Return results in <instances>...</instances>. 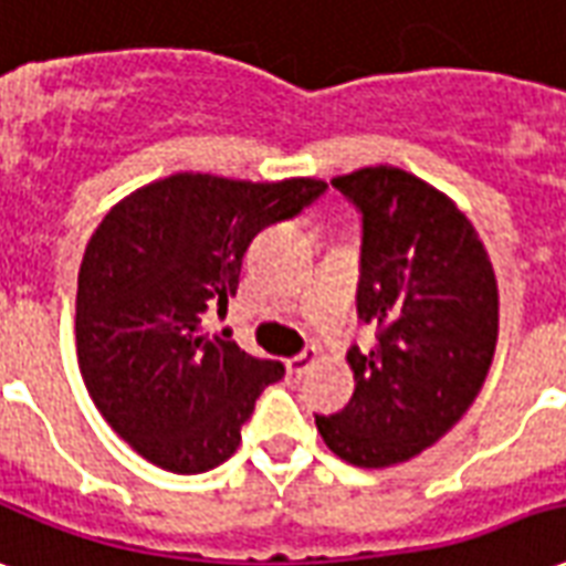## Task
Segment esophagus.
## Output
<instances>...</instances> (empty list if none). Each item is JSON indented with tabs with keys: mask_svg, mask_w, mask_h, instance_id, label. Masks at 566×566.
<instances>
[{
	"mask_svg": "<svg viewBox=\"0 0 566 566\" xmlns=\"http://www.w3.org/2000/svg\"><path fill=\"white\" fill-rule=\"evenodd\" d=\"M315 359H317V347H305L303 354H296V357L287 359V375H291V378H303Z\"/></svg>",
	"mask_w": 566,
	"mask_h": 566,
	"instance_id": "34e87169",
	"label": "esophagus"
}]
</instances>
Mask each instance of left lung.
<instances>
[{"label": "left lung", "instance_id": "left-lung-1", "mask_svg": "<svg viewBox=\"0 0 566 566\" xmlns=\"http://www.w3.org/2000/svg\"><path fill=\"white\" fill-rule=\"evenodd\" d=\"M333 186L363 216L357 315L375 326V347L347 350L354 396L315 422L338 459L389 468L450 432L483 387L495 270L462 209L413 174L363 167Z\"/></svg>", "mask_w": 566, "mask_h": 566}]
</instances>
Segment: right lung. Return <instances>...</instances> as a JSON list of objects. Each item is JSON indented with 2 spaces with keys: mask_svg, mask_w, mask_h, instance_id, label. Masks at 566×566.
<instances>
[{
  "mask_svg": "<svg viewBox=\"0 0 566 566\" xmlns=\"http://www.w3.org/2000/svg\"><path fill=\"white\" fill-rule=\"evenodd\" d=\"M326 191L321 179L174 174L119 200L77 275V363L95 408L146 462L203 474L228 462L279 359L203 333L228 312L251 240Z\"/></svg>",
  "mask_w": 566,
  "mask_h": 566,
  "instance_id": "1",
  "label": "right lung"
}]
</instances>
